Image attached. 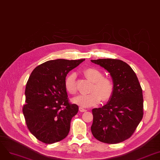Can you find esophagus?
<instances>
[{
    "label": "esophagus",
    "instance_id": "esophagus-1",
    "mask_svg": "<svg viewBox=\"0 0 160 160\" xmlns=\"http://www.w3.org/2000/svg\"><path fill=\"white\" fill-rule=\"evenodd\" d=\"M79 110H80V112H85V111H87L86 109H85L84 108H82V107H80L79 108Z\"/></svg>",
    "mask_w": 160,
    "mask_h": 160
}]
</instances>
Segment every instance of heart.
I'll use <instances>...</instances> for the list:
<instances>
[{
    "label": "heart",
    "mask_w": 160,
    "mask_h": 160,
    "mask_svg": "<svg viewBox=\"0 0 160 160\" xmlns=\"http://www.w3.org/2000/svg\"><path fill=\"white\" fill-rule=\"evenodd\" d=\"M86 78L93 82L91 93L81 94L73 99V102L84 108H90L98 104L101 99L105 102L111 98L114 90V85L112 80L108 77L102 76L101 71L96 68H86L83 70ZM76 75L70 73L67 77L64 86L67 91L70 94H75L77 92Z\"/></svg>",
    "instance_id": "obj_1"
}]
</instances>
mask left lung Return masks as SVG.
<instances>
[{"instance_id": "1", "label": "left lung", "mask_w": 160, "mask_h": 160, "mask_svg": "<svg viewBox=\"0 0 160 160\" xmlns=\"http://www.w3.org/2000/svg\"><path fill=\"white\" fill-rule=\"evenodd\" d=\"M91 62L108 71L114 85L108 103L92 109V134L104 143L122 142L131 137L142 119V90L134 70L122 61L102 58Z\"/></svg>"}]
</instances>
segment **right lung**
I'll return each mask as SVG.
<instances>
[{
	"instance_id": "obj_1",
	"label": "right lung",
	"mask_w": 160,
	"mask_h": 160,
	"mask_svg": "<svg viewBox=\"0 0 160 160\" xmlns=\"http://www.w3.org/2000/svg\"><path fill=\"white\" fill-rule=\"evenodd\" d=\"M84 61H48L35 67L29 76L23 114L29 131L42 142L55 143L68 134L78 106L68 102L64 82L70 71Z\"/></svg>"
}]
</instances>
